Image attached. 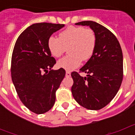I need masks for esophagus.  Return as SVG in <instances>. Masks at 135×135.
<instances>
[{
	"label": "esophagus",
	"instance_id": "1",
	"mask_svg": "<svg viewBox=\"0 0 135 135\" xmlns=\"http://www.w3.org/2000/svg\"><path fill=\"white\" fill-rule=\"evenodd\" d=\"M66 76H67V77L71 76V72H69V71H66Z\"/></svg>",
	"mask_w": 135,
	"mask_h": 135
}]
</instances>
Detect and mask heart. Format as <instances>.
<instances>
[{
  "label": "heart",
  "instance_id": "obj_1",
  "mask_svg": "<svg viewBox=\"0 0 135 135\" xmlns=\"http://www.w3.org/2000/svg\"><path fill=\"white\" fill-rule=\"evenodd\" d=\"M95 33L90 28L70 26L61 31L59 39L53 36L47 40V48L50 54L59 58L68 47V56L59 60L57 65L65 70L72 71L93 55L96 47Z\"/></svg>",
  "mask_w": 135,
  "mask_h": 135
}]
</instances>
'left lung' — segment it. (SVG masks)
I'll use <instances>...</instances> for the list:
<instances>
[{
  "label": "left lung",
  "mask_w": 135,
  "mask_h": 135,
  "mask_svg": "<svg viewBox=\"0 0 135 135\" xmlns=\"http://www.w3.org/2000/svg\"><path fill=\"white\" fill-rule=\"evenodd\" d=\"M76 25L88 26L96 35L93 55L80 69L87 76L74 71L71 93L80 105L89 110H100L110 103L118 93L123 79V54L118 40L110 31L93 21Z\"/></svg>",
  "instance_id": "1"
}]
</instances>
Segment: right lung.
Listing matches in <instances>:
<instances>
[{"label": "right lung", "mask_w": 135, "mask_h": 135, "mask_svg": "<svg viewBox=\"0 0 135 135\" xmlns=\"http://www.w3.org/2000/svg\"><path fill=\"white\" fill-rule=\"evenodd\" d=\"M64 25L36 23L16 40L11 58V79L21 101L28 109L42 114L51 109L56 92L66 74L64 69H51L56 60L47 40Z\"/></svg>", "instance_id": "obj_1"}]
</instances>
